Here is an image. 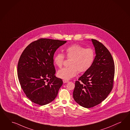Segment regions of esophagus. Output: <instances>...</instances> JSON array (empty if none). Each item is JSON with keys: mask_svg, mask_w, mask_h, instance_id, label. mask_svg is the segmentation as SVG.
<instances>
[{"mask_svg": "<svg viewBox=\"0 0 130 130\" xmlns=\"http://www.w3.org/2000/svg\"><path fill=\"white\" fill-rule=\"evenodd\" d=\"M63 82L64 83H68L69 81H68V80H65V79H63Z\"/></svg>", "mask_w": 130, "mask_h": 130, "instance_id": "34e87169", "label": "esophagus"}]
</instances>
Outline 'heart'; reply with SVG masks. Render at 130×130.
<instances>
[{
    "instance_id": "b5f03b06",
    "label": "heart",
    "mask_w": 130,
    "mask_h": 130,
    "mask_svg": "<svg viewBox=\"0 0 130 130\" xmlns=\"http://www.w3.org/2000/svg\"><path fill=\"white\" fill-rule=\"evenodd\" d=\"M67 58L71 59L70 67L64 68L57 72L59 78L68 80L79 73H84L92 66L95 59V52L91 48H85L78 44L71 45L65 50ZM65 56L58 53L54 58V63L59 68L63 65Z\"/></svg>"
}]
</instances>
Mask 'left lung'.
Returning a JSON list of instances; mask_svg holds the SVG:
<instances>
[{
	"instance_id": "8db88e82",
	"label": "left lung",
	"mask_w": 130,
	"mask_h": 130,
	"mask_svg": "<svg viewBox=\"0 0 130 130\" xmlns=\"http://www.w3.org/2000/svg\"><path fill=\"white\" fill-rule=\"evenodd\" d=\"M96 56L91 68L76 81L73 97L79 105L93 107L106 98L111 91L115 66L110 52L102 43L91 39Z\"/></svg>"
}]
</instances>
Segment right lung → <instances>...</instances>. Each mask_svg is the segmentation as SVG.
<instances>
[{
    "label": "right lung",
    "mask_w": 130,
    "mask_h": 130,
    "mask_svg": "<svg viewBox=\"0 0 130 130\" xmlns=\"http://www.w3.org/2000/svg\"><path fill=\"white\" fill-rule=\"evenodd\" d=\"M66 42L40 39L29 44L21 54L18 64V79L32 102L44 105L57 97L63 82L55 76L53 56Z\"/></svg>",
    "instance_id": "add662e5"
}]
</instances>
